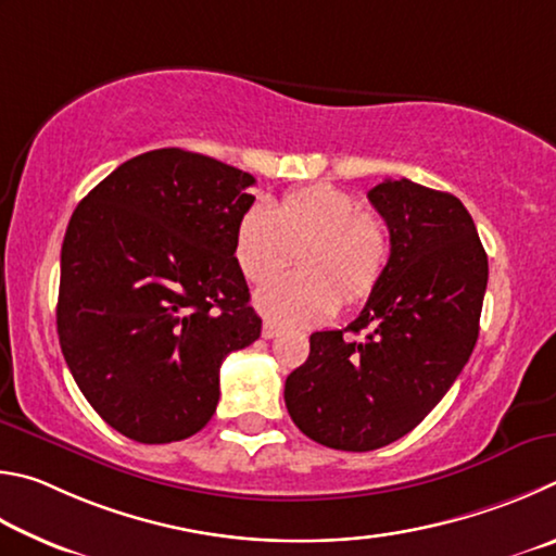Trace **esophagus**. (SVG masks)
<instances>
[{"instance_id":"34e87169","label":"esophagus","mask_w":556,"mask_h":556,"mask_svg":"<svg viewBox=\"0 0 556 556\" xmlns=\"http://www.w3.org/2000/svg\"><path fill=\"white\" fill-rule=\"evenodd\" d=\"M278 334V327L273 325V323H263V329H261V337L263 339H273Z\"/></svg>"}]
</instances>
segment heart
<instances>
[{
	"label": "heart",
	"instance_id": "1",
	"mask_svg": "<svg viewBox=\"0 0 556 556\" xmlns=\"http://www.w3.org/2000/svg\"><path fill=\"white\" fill-rule=\"evenodd\" d=\"M295 273L263 280L256 307L270 323L315 327L344 303H362L391 261V231L356 194L332 185L286 192L276 204L253 202L233 229V258L249 280L283 266L298 249Z\"/></svg>",
	"mask_w": 556,
	"mask_h": 556
}]
</instances>
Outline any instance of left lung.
I'll return each mask as SVG.
<instances>
[{"mask_svg": "<svg viewBox=\"0 0 556 556\" xmlns=\"http://www.w3.org/2000/svg\"><path fill=\"white\" fill-rule=\"evenodd\" d=\"M368 200L391 231V261L352 325L309 337L286 378V407L309 440L371 452L401 440L442 401L469 362L489 256L459 198L407 178ZM344 331H366L349 340Z\"/></svg>", "mask_w": 556, "mask_h": 556, "instance_id": "1", "label": "left lung"}]
</instances>
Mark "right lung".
Listing matches in <instances>:
<instances>
[{
    "label": "right lung",
    "mask_w": 556,
    "mask_h": 556,
    "mask_svg": "<svg viewBox=\"0 0 556 556\" xmlns=\"http://www.w3.org/2000/svg\"><path fill=\"white\" fill-rule=\"evenodd\" d=\"M253 182L210 155L159 149L122 163L73 212L58 339L87 403L134 442L200 432L222 362L261 337L233 258Z\"/></svg>",
    "instance_id": "right-lung-1"
}]
</instances>
